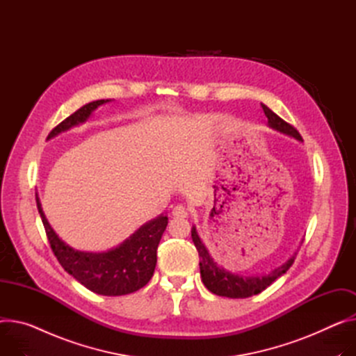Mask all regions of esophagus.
Here are the masks:
<instances>
[{
    "label": "esophagus",
    "instance_id": "esophagus-1",
    "mask_svg": "<svg viewBox=\"0 0 356 356\" xmlns=\"http://www.w3.org/2000/svg\"><path fill=\"white\" fill-rule=\"evenodd\" d=\"M172 215L177 216V218H188L189 211L185 207H182V205H177L174 208V211H172Z\"/></svg>",
    "mask_w": 356,
    "mask_h": 356
}]
</instances>
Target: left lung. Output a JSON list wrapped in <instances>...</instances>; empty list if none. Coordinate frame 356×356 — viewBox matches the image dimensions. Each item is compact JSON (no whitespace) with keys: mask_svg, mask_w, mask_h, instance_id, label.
<instances>
[{"mask_svg":"<svg viewBox=\"0 0 356 356\" xmlns=\"http://www.w3.org/2000/svg\"><path fill=\"white\" fill-rule=\"evenodd\" d=\"M264 113L268 118L269 127L275 128L284 134H288L291 136H295L296 140H302V136L293 128L291 124L284 121L281 117H278L275 113H272L270 109L261 104ZM191 236H193L194 245L200 255V269H201V278L204 285L208 291H211L215 295L227 296V298H250L254 295L261 293L264 289H266L273 281H277L281 275L292 266L295 257H291L285 264H282L280 268L273 269L270 273H265V275L259 277H242L238 273H231L225 270L224 268H220L213 262L209 252L207 251L205 245L201 242L197 229L193 228L191 231Z\"/></svg>","mask_w":356,"mask_h":356,"instance_id":"obj_1","label":"left lung"}]
</instances>
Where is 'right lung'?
I'll return each mask as SVG.
<instances>
[{
    "label": "right lung",
    "mask_w": 356,
    "mask_h": 356,
    "mask_svg": "<svg viewBox=\"0 0 356 356\" xmlns=\"http://www.w3.org/2000/svg\"><path fill=\"white\" fill-rule=\"evenodd\" d=\"M109 99L92 101L65 118L48 134V140L74 125L87 121L95 108ZM38 212L54 255L61 266L87 289L105 296L132 293L145 286L154 275L156 250L161 236L168 225V216L159 215L143 225L120 247L106 252H81L65 245L49 227L37 198Z\"/></svg>",
    "instance_id": "add662e5"
}]
</instances>
